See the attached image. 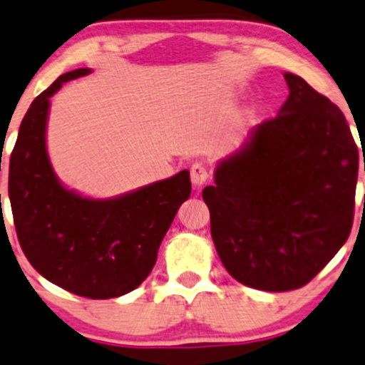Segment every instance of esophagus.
Here are the masks:
<instances>
[{
	"label": "esophagus",
	"mask_w": 365,
	"mask_h": 365,
	"mask_svg": "<svg viewBox=\"0 0 365 365\" xmlns=\"http://www.w3.org/2000/svg\"><path fill=\"white\" fill-rule=\"evenodd\" d=\"M210 178V171L206 168V164L202 163H194L190 168V180H192L194 185L201 187L202 183H206V180Z\"/></svg>",
	"instance_id": "34e87169"
}]
</instances>
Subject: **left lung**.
<instances>
[{"label":"left lung","mask_w":365,"mask_h":365,"mask_svg":"<svg viewBox=\"0 0 365 365\" xmlns=\"http://www.w3.org/2000/svg\"><path fill=\"white\" fill-rule=\"evenodd\" d=\"M202 190L227 273L266 292L304 287L351 231L359 148L343 112L301 76ZM365 170V166H364Z\"/></svg>","instance_id":"8db88e82"}]
</instances>
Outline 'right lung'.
Listing matches in <instances>:
<instances>
[{
    "instance_id": "1",
    "label": "right lung",
    "mask_w": 365,
    "mask_h": 365,
    "mask_svg": "<svg viewBox=\"0 0 365 365\" xmlns=\"http://www.w3.org/2000/svg\"><path fill=\"white\" fill-rule=\"evenodd\" d=\"M87 73H64L31 103L10 155L9 197L19 243L38 273L82 297L112 299L150 274L192 187L187 170L105 201L61 185L45 147L48 105L64 82Z\"/></svg>"
}]
</instances>
